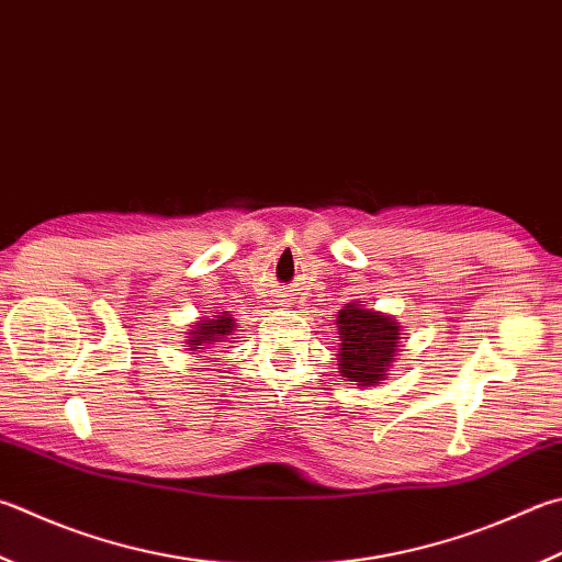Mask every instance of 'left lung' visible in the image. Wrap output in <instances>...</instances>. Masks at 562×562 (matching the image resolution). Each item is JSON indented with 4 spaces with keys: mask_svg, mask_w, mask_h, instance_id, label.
Returning <instances> with one entry per match:
<instances>
[{
    "mask_svg": "<svg viewBox=\"0 0 562 562\" xmlns=\"http://www.w3.org/2000/svg\"><path fill=\"white\" fill-rule=\"evenodd\" d=\"M339 324V373L356 385H375L385 381L393 356L401 344V326L383 312L366 310L349 302L336 316Z\"/></svg>",
    "mask_w": 562,
    "mask_h": 562,
    "instance_id": "left-lung-1",
    "label": "left lung"
}]
</instances>
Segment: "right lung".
I'll use <instances>...</instances> for the list:
<instances>
[{"mask_svg": "<svg viewBox=\"0 0 562 562\" xmlns=\"http://www.w3.org/2000/svg\"><path fill=\"white\" fill-rule=\"evenodd\" d=\"M233 329H236V319H233L228 312H216L213 319H201L191 326V331L187 336L189 351L206 349L211 344L223 341Z\"/></svg>", "mask_w": 562, "mask_h": 562, "instance_id": "obj_1", "label": "right lung"}]
</instances>
